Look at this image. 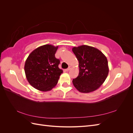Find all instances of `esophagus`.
I'll return each instance as SVG.
<instances>
[{
  "instance_id": "34e87169",
  "label": "esophagus",
  "mask_w": 133,
  "mask_h": 133,
  "mask_svg": "<svg viewBox=\"0 0 133 133\" xmlns=\"http://www.w3.org/2000/svg\"><path fill=\"white\" fill-rule=\"evenodd\" d=\"M71 66H69V68H68V69H66L65 70L66 71H69V70H70V69H71Z\"/></svg>"
}]
</instances>
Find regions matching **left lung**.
Wrapping results in <instances>:
<instances>
[{
  "label": "left lung",
  "mask_w": 133,
  "mask_h": 133,
  "mask_svg": "<svg viewBox=\"0 0 133 133\" xmlns=\"http://www.w3.org/2000/svg\"><path fill=\"white\" fill-rule=\"evenodd\" d=\"M72 50L78 60L79 68L78 77L73 79L74 86L84 93L98 89L108 75L107 57L99 49L88 45L74 46Z\"/></svg>",
  "instance_id": "left-lung-1"
}]
</instances>
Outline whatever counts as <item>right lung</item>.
<instances>
[{
	"label": "right lung",
	"instance_id": "1",
	"mask_svg": "<svg viewBox=\"0 0 133 133\" xmlns=\"http://www.w3.org/2000/svg\"><path fill=\"white\" fill-rule=\"evenodd\" d=\"M58 46L46 44L34 50L27 58L24 70L30 85L42 91L51 90L57 85L63 70L60 60L55 57Z\"/></svg>",
	"mask_w": 133,
	"mask_h": 133
}]
</instances>
